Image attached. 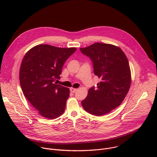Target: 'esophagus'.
Listing matches in <instances>:
<instances>
[{
  "label": "esophagus",
  "mask_w": 157,
  "mask_h": 157,
  "mask_svg": "<svg viewBox=\"0 0 157 157\" xmlns=\"http://www.w3.org/2000/svg\"><path fill=\"white\" fill-rule=\"evenodd\" d=\"M76 91H77V89H76V88H73V87H71L70 88V91L71 93H75Z\"/></svg>",
  "instance_id": "1"
}]
</instances>
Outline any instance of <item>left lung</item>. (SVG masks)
I'll list each match as a JSON object with an SVG mask.
<instances>
[{"mask_svg":"<svg viewBox=\"0 0 157 157\" xmlns=\"http://www.w3.org/2000/svg\"><path fill=\"white\" fill-rule=\"evenodd\" d=\"M81 52L91 58L94 73L101 79L97 89H89L81 104L89 114L101 116L121 105L131 84V72L127 58L118 47L95 43Z\"/></svg>","mask_w":157,"mask_h":157,"instance_id":"left-lung-1","label":"left lung"}]
</instances>
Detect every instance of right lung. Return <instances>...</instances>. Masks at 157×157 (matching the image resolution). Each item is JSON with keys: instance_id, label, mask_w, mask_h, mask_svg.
Masks as SVG:
<instances>
[{"instance_id": "add662e5", "label": "right lung", "mask_w": 157, "mask_h": 157, "mask_svg": "<svg viewBox=\"0 0 157 157\" xmlns=\"http://www.w3.org/2000/svg\"><path fill=\"white\" fill-rule=\"evenodd\" d=\"M76 48H59L38 44L22 59L19 79L24 96L43 117L54 119L64 113L70 89L55 81L59 79L66 60Z\"/></svg>"}]
</instances>
